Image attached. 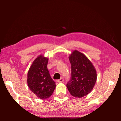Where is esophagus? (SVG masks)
Masks as SVG:
<instances>
[{"label": "esophagus", "instance_id": "esophagus-1", "mask_svg": "<svg viewBox=\"0 0 121 121\" xmlns=\"http://www.w3.org/2000/svg\"><path fill=\"white\" fill-rule=\"evenodd\" d=\"M56 81L58 82H59V83L63 82L64 81V79H63V77H61V78H60V79H58V80H57Z\"/></svg>", "mask_w": 121, "mask_h": 121}]
</instances>
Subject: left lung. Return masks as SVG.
Returning <instances> with one entry per match:
<instances>
[{
	"mask_svg": "<svg viewBox=\"0 0 121 121\" xmlns=\"http://www.w3.org/2000/svg\"><path fill=\"white\" fill-rule=\"evenodd\" d=\"M71 65V78L67 87L73 96L82 98L91 92L97 81V71L84 54L77 50L69 56Z\"/></svg>",
	"mask_w": 121,
	"mask_h": 121,
	"instance_id": "1",
	"label": "left lung"
}]
</instances>
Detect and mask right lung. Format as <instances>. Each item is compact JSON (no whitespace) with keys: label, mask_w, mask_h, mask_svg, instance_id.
<instances>
[{"label":"right lung","mask_w":121,"mask_h":121,"mask_svg":"<svg viewBox=\"0 0 121 121\" xmlns=\"http://www.w3.org/2000/svg\"><path fill=\"white\" fill-rule=\"evenodd\" d=\"M48 61V58L40 55L33 61L28 72V87L41 99L51 97L56 87L47 67Z\"/></svg>","instance_id":"add662e5"}]
</instances>
